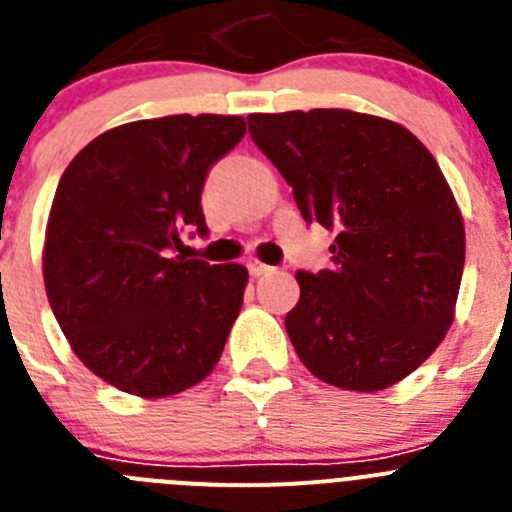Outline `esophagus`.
Wrapping results in <instances>:
<instances>
[{"mask_svg":"<svg viewBox=\"0 0 512 512\" xmlns=\"http://www.w3.org/2000/svg\"><path fill=\"white\" fill-rule=\"evenodd\" d=\"M248 271H251V277H261V274L271 271V266L261 264V261H248Z\"/></svg>","mask_w":512,"mask_h":512,"instance_id":"esophagus-1","label":"esophagus"}]
</instances>
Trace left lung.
<instances>
[{"label":"left lung","instance_id":"obj_1","mask_svg":"<svg viewBox=\"0 0 512 512\" xmlns=\"http://www.w3.org/2000/svg\"><path fill=\"white\" fill-rule=\"evenodd\" d=\"M307 223L336 230L333 266L297 271L289 341L323 382L377 392L415 372L454 323L464 220L431 151L351 110L248 115Z\"/></svg>","mask_w":512,"mask_h":512}]
</instances>
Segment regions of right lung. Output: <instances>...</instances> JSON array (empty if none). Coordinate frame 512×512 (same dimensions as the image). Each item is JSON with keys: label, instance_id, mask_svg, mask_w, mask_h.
Instances as JSON below:
<instances>
[{"label": "right lung", "instance_id": "right-lung-1", "mask_svg": "<svg viewBox=\"0 0 512 512\" xmlns=\"http://www.w3.org/2000/svg\"><path fill=\"white\" fill-rule=\"evenodd\" d=\"M246 135L235 115L138 120L94 138L66 166L45 228L48 302L74 354L138 397L207 377L243 305L248 271L176 256L207 235V171Z\"/></svg>", "mask_w": 512, "mask_h": 512}]
</instances>
